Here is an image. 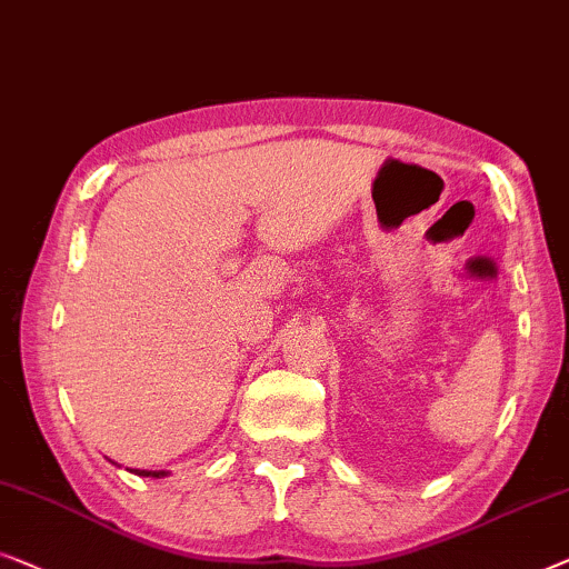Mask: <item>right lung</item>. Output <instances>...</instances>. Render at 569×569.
<instances>
[{
	"label": "right lung",
	"mask_w": 569,
	"mask_h": 569,
	"mask_svg": "<svg viewBox=\"0 0 569 569\" xmlns=\"http://www.w3.org/2000/svg\"><path fill=\"white\" fill-rule=\"evenodd\" d=\"M133 475H139V477H154V479H159V477H167V471H149V469H133Z\"/></svg>",
	"instance_id": "obj_1"
}]
</instances>
